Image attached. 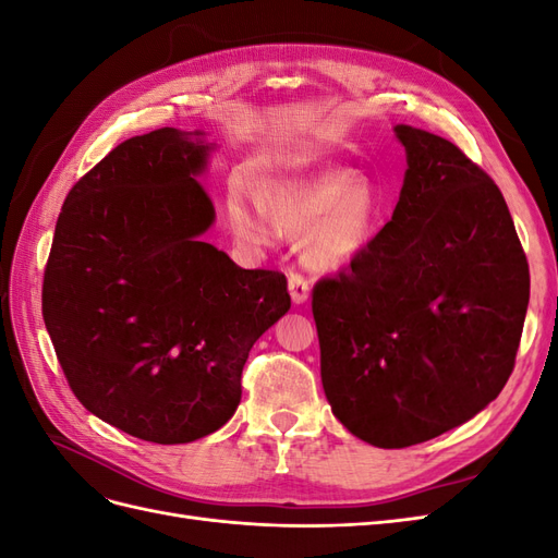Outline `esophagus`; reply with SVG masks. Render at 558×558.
Returning <instances> with one entry per match:
<instances>
[{
	"mask_svg": "<svg viewBox=\"0 0 558 558\" xmlns=\"http://www.w3.org/2000/svg\"><path fill=\"white\" fill-rule=\"evenodd\" d=\"M289 293H291L293 305H305V302L310 300V283L300 275H291L289 277Z\"/></svg>",
	"mask_w": 558,
	"mask_h": 558,
	"instance_id": "obj_1",
	"label": "esophagus"
}]
</instances>
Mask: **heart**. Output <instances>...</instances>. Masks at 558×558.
Wrapping results in <instances>:
<instances>
[{"instance_id": "obj_1", "label": "heart", "mask_w": 558, "mask_h": 558, "mask_svg": "<svg viewBox=\"0 0 558 558\" xmlns=\"http://www.w3.org/2000/svg\"><path fill=\"white\" fill-rule=\"evenodd\" d=\"M253 199L244 189L228 195L232 232L248 246L272 244L277 232L300 234L302 258L314 272H340L356 263L375 238L377 199L347 172L293 183H265Z\"/></svg>"}]
</instances>
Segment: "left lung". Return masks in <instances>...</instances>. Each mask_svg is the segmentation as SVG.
I'll list each match as a JSON object with an SVG mask.
<instances>
[{"instance_id":"left-lung-1","label":"left lung","mask_w":558,"mask_h":558,"mask_svg":"<svg viewBox=\"0 0 558 558\" xmlns=\"http://www.w3.org/2000/svg\"><path fill=\"white\" fill-rule=\"evenodd\" d=\"M393 134L408 170L391 221L312 298L330 410L381 449L433 440L498 398L531 293L498 185L445 137Z\"/></svg>"}]
</instances>
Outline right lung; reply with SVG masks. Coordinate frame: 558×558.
<instances>
[{"label": "right lung", "mask_w": 558, "mask_h": 558, "mask_svg": "<svg viewBox=\"0 0 558 558\" xmlns=\"http://www.w3.org/2000/svg\"><path fill=\"white\" fill-rule=\"evenodd\" d=\"M216 144L160 128L118 144L66 195L44 275V324L78 402L156 445L238 412L251 347L291 310L286 277L202 242L197 181Z\"/></svg>", "instance_id": "obj_1"}]
</instances>
